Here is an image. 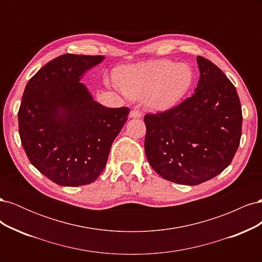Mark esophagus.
Segmentation results:
<instances>
[{
	"mask_svg": "<svg viewBox=\"0 0 262 262\" xmlns=\"http://www.w3.org/2000/svg\"><path fill=\"white\" fill-rule=\"evenodd\" d=\"M130 118H137V119H139V118H141L142 117V115H141V112L139 109H132L131 112H130Z\"/></svg>",
	"mask_w": 262,
	"mask_h": 262,
	"instance_id": "esophagus-1",
	"label": "esophagus"
}]
</instances>
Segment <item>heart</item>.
I'll return each instance as SVG.
<instances>
[{
    "label": "heart",
    "instance_id": "heart-1",
    "mask_svg": "<svg viewBox=\"0 0 262 262\" xmlns=\"http://www.w3.org/2000/svg\"><path fill=\"white\" fill-rule=\"evenodd\" d=\"M193 77L186 63L156 60L121 68L116 73V83L126 97L144 98L150 109L166 110L188 93Z\"/></svg>",
    "mask_w": 262,
    "mask_h": 262
}]
</instances>
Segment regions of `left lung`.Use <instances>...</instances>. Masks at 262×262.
<instances>
[{
	"label": "left lung",
	"mask_w": 262,
	"mask_h": 262,
	"mask_svg": "<svg viewBox=\"0 0 262 262\" xmlns=\"http://www.w3.org/2000/svg\"><path fill=\"white\" fill-rule=\"evenodd\" d=\"M194 94L165 112L144 116L145 155L162 178L195 186L232 163L242 137L243 114L235 86L210 60L198 57Z\"/></svg>",
	"instance_id": "1"
}]
</instances>
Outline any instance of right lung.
Here are the masks:
<instances>
[{
  "label": "right lung",
  "mask_w": 262,
  "mask_h": 262,
  "mask_svg": "<svg viewBox=\"0 0 262 262\" xmlns=\"http://www.w3.org/2000/svg\"><path fill=\"white\" fill-rule=\"evenodd\" d=\"M102 60V55H60L39 70L24 91L18 110L21 145L29 162L59 186L96 180L128 120V107H104L80 82Z\"/></svg>",
  "instance_id": "1"
}]
</instances>
